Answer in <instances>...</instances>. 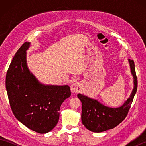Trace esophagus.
<instances>
[{
	"label": "esophagus",
	"instance_id": "esophagus-1",
	"mask_svg": "<svg viewBox=\"0 0 146 146\" xmlns=\"http://www.w3.org/2000/svg\"><path fill=\"white\" fill-rule=\"evenodd\" d=\"M82 90V86L81 83L79 82L74 83L71 86V91L72 93H78Z\"/></svg>",
	"mask_w": 146,
	"mask_h": 146
}]
</instances>
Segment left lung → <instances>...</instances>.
I'll return each mask as SVG.
<instances>
[{
	"label": "left lung",
	"instance_id": "1",
	"mask_svg": "<svg viewBox=\"0 0 146 146\" xmlns=\"http://www.w3.org/2000/svg\"><path fill=\"white\" fill-rule=\"evenodd\" d=\"M129 63L134 78V86L129 98L122 106L111 108L105 106L98 100L88 97L87 96L80 94L77 95L82 104V123L89 131L94 132H102L113 129L122 122L127 115L137 88V78L134 62L129 59Z\"/></svg>",
	"mask_w": 146,
	"mask_h": 146
}]
</instances>
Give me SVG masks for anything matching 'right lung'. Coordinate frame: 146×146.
<instances>
[{
	"label": "right lung",
	"instance_id": "right-lung-1",
	"mask_svg": "<svg viewBox=\"0 0 146 146\" xmlns=\"http://www.w3.org/2000/svg\"><path fill=\"white\" fill-rule=\"evenodd\" d=\"M26 42L12 59L5 78V87L12 112L27 128L45 134L56 125L60 107L71 95L68 85H47L40 83L29 71Z\"/></svg>",
	"mask_w": 146,
	"mask_h": 146
}]
</instances>
